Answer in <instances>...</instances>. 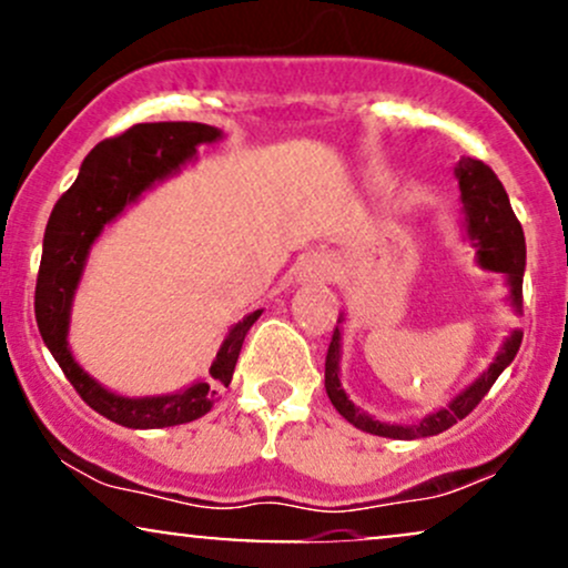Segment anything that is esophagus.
<instances>
[{
    "instance_id": "obj_1",
    "label": "esophagus",
    "mask_w": 568,
    "mask_h": 568,
    "mask_svg": "<svg viewBox=\"0 0 568 568\" xmlns=\"http://www.w3.org/2000/svg\"><path fill=\"white\" fill-rule=\"evenodd\" d=\"M331 277V264L323 256H306L298 270V280L302 283H325Z\"/></svg>"
}]
</instances>
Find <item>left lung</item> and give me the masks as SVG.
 I'll return each mask as SVG.
<instances>
[{
  "mask_svg": "<svg viewBox=\"0 0 568 568\" xmlns=\"http://www.w3.org/2000/svg\"><path fill=\"white\" fill-rule=\"evenodd\" d=\"M454 173L456 181H459L462 211H465V232L470 245L475 247V262H478L480 270L501 272V275H505L507 298H510L515 315H520V312H524L526 240L524 230H520V221L515 219L510 207V197H507L497 173H494L486 162L462 158ZM338 323H344V315H338L334 338H331L328 355H325V393H328L334 408L349 422V425L363 429V433L382 435V438L395 440L429 438V435H438L443 429L454 427L459 419H465V416L484 400L488 389H491V384L499 379L501 371L510 366L513 357L518 355L520 338H524V331L513 328L510 336L501 342L491 366H488L470 387H465L459 395L452 397L448 406L433 410V414L414 422V425H389V422H379L376 416L357 408L347 397V393H344L342 379H338V371H342V366H338V363H342V328H338Z\"/></svg>",
  "mask_w": 568,
  "mask_h": 568,
  "instance_id": "obj_1",
  "label": "left lung"
}]
</instances>
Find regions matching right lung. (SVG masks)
Returning a JSON list of instances; mask_svg holds the SVG:
<instances>
[{
	"mask_svg": "<svg viewBox=\"0 0 568 568\" xmlns=\"http://www.w3.org/2000/svg\"><path fill=\"white\" fill-rule=\"evenodd\" d=\"M221 130L202 122H141L116 139L101 141L88 154L71 189L50 213L39 264L34 312L42 342L53 352L71 387L90 408L130 429L175 427L200 419L216 403L219 389L230 387L245 334L262 310L234 323L211 363L207 379L192 382L179 393L128 397L103 387L74 361L69 347V323L74 293L88 264L90 247L103 226L133 205L146 189L171 179L197 158L202 143L221 141Z\"/></svg>",
	"mask_w": 568,
	"mask_h": 568,
	"instance_id": "obj_1",
	"label": "right lung"
}]
</instances>
